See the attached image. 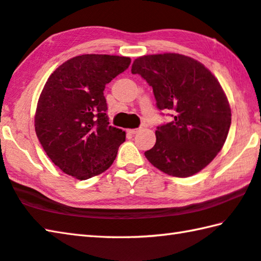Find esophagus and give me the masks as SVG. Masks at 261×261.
<instances>
[{
	"label": "esophagus",
	"mask_w": 261,
	"mask_h": 261,
	"mask_svg": "<svg viewBox=\"0 0 261 261\" xmlns=\"http://www.w3.org/2000/svg\"><path fill=\"white\" fill-rule=\"evenodd\" d=\"M140 130H141V127H138V129H130L127 131H129V134H131V135H136V134H138Z\"/></svg>",
	"instance_id": "34e87169"
}]
</instances>
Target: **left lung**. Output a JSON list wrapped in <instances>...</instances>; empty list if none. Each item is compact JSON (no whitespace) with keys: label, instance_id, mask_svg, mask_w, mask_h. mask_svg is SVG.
Listing matches in <instances>:
<instances>
[{"label":"left lung","instance_id":"obj_1","mask_svg":"<svg viewBox=\"0 0 261 261\" xmlns=\"http://www.w3.org/2000/svg\"><path fill=\"white\" fill-rule=\"evenodd\" d=\"M131 72L153 87L159 109L174 113L173 122L158 126L155 145L145 156L174 177L199 173L223 147L231 123L218 79L200 62L176 53L140 56Z\"/></svg>","mask_w":261,"mask_h":261}]
</instances>
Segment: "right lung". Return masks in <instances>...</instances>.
Segmentation results:
<instances>
[{
  "instance_id": "1",
  "label": "right lung",
  "mask_w": 261,
  "mask_h": 261,
  "mask_svg": "<svg viewBox=\"0 0 261 261\" xmlns=\"http://www.w3.org/2000/svg\"><path fill=\"white\" fill-rule=\"evenodd\" d=\"M130 63L125 56L79 55L47 79L35 110V134L63 173L83 180L113 165L125 132L109 125L103 91Z\"/></svg>"
}]
</instances>
